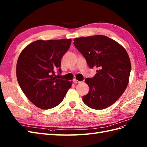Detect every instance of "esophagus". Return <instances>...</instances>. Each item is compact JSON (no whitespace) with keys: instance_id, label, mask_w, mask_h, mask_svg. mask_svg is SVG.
Here are the masks:
<instances>
[{"instance_id":"34e87169","label":"esophagus","mask_w":147,"mask_h":147,"mask_svg":"<svg viewBox=\"0 0 147 147\" xmlns=\"http://www.w3.org/2000/svg\"><path fill=\"white\" fill-rule=\"evenodd\" d=\"M73 82H74V83H76V84H77V83H80V81H78L77 80H76V79H74Z\"/></svg>"}]
</instances>
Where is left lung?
Wrapping results in <instances>:
<instances>
[{
  "mask_svg": "<svg viewBox=\"0 0 147 147\" xmlns=\"http://www.w3.org/2000/svg\"><path fill=\"white\" fill-rule=\"evenodd\" d=\"M74 44L90 68H96L94 77L87 78L88 93L83 101L90 108L103 109L112 105L124 92L129 81L131 64L126 50L104 35L74 39Z\"/></svg>",
  "mask_w": 147,
  "mask_h": 147,
  "instance_id": "8db88e82",
  "label": "left lung"
}]
</instances>
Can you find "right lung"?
Listing matches in <instances>:
<instances>
[{"label":"right lung","mask_w":147,"mask_h":147,"mask_svg":"<svg viewBox=\"0 0 147 147\" xmlns=\"http://www.w3.org/2000/svg\"><path fill=\"white\" fill-rule=\"evenodd\" d=\"M72 39H39L25 47L20 54L16 74L22 90L28 99L39 108L48 109L57 106L72 84V81L59 79L61 59Z\"/></svg>","instance_id":"right-lung-1"}]
</instances>
